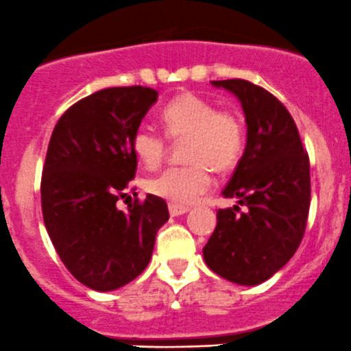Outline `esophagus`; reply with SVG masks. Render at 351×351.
<instances>
[{
    "mask_svg": "<svg viewBox=\"0 0 351 351\" xmlns=\"http://www.w3.org/2000/svg\"><path fill=\"white\" fill-rule=\"evenodd\" d=\"M189 211V208L187 206H179V204H169V213L172 215V217H179V215H184Z\"/></svg>",
    "mask_w": 351,
    "mask_h": 351,
    "instance_id": "obj_1",
    "label": "esophagus"
}]
</instances>
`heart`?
Here are the masks:
<instances>
[{"label":"heart","instance_id":"b5f03b06","mask_svg":"<svg viewBox=\"0 0 351 351\" xmlns=\"http://www.w3.org/2000/svg\"><path fill=\"white\" fill-rule=\"evenodd\" d=\"M165 136L182 143L184 167H171L147 180V191L171 204L187 206L211 187V169L228 172L239 164L245 145V123L241 112L217 109L196 93H180L160 112ZM131 148L141 165L157 169L167 154V138L148 126L136 128Z\"/></svg>","mask_w":351,"mask_h":351}]
</instances>
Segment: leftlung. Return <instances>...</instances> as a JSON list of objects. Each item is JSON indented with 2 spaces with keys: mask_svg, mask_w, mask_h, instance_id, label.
Masks as SVG:
<instances>
[{
  "mask_svg": "<svg viewBox=\"0 0 351 351\" xmlns=\"http://www.w3.org/2000/svg\"><path fill=\"white\" fill-rule=\"evenodd\" d=\"M237 95L247 145L217 211V228L203 247L208 268L239 285H258L290 261L304 239L311 206V164L287 107L247 80H215Z\"/></svg>",
  "mask_w": 351,
  "mask_h": 351,
  "instance_id": "left-lung-1",
  "label": "left lung"
}]
</instances>
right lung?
<instances>
[{"label":"right lung","mask_w":351,"mask_h":351,"mask_svg":"<svg viewBox=\"0 0 351 351\" xmlns=\"http://www.w3.org/2000/svg\"><path fill=\"white\" fill-rule=\"evenodd\" d=\"M158 92L112 86L73 104L54 126L40 179L44 225L68 271L88 289L109 292L143 273L157 232L169 220L162 197H126L138 158L131 138Z\"/></svg>","instance_id":"1"}]
</instances>
